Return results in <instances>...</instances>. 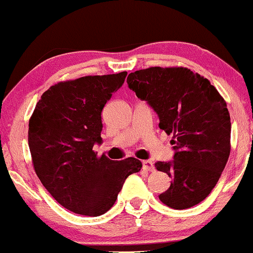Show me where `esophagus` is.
<instances>
[{"mask_svg": "<svg viewBox=\"0 0 253 253\" xmlns=\"http://www.w3.org/2000/svg\"><path fill=\"white\" fill-rule=\"evenodd\" d=\"M143 169L147 171H153L155 167H154V163L147 160V161H143Z\"/></svg>", "mask_w": 253, "mask_h": 253, "instance_id": "esophagus-1", "label": "esophagus"}]
</instances>
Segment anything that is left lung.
Returning a JSON list of instances; mask_svg holds the SVG:
<instances>
[{"mask_svg": "<svg viewBox=\"0 0 253 253\" xmlns=\"http://www.w3.org/2000/svg\"><path fill=\"white\" fill-rule=\"evenodd\" d=\"M127 86L159 116L160 129L173 133L174 157L157 161L171 177L159 199L174 210L195 206L209 197L231 150V118L211 83L185 67H150L130 73Z\"/></svg>", "mask_w": 253, "mask_h": 253, "instance_id": "1", "label": "left lung"}]
</instances>
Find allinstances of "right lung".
I'll list each match as a JSON object with an SVG mask.
<instances>
[{"label":"right lung","instance_id":"right-lung-1","mask_svg":"<svg viewBox=\"0 0 253 253\" xmlns=\"http://www.w3.org/2000/svg\"><path fill=\"white\" fill-rule=\"evenodd\" d=\"M126 74L87 76L50 86L29 120L35 173L49 194L77 214L108 212L126 177L142 168L135 157L112 161L92 150L103 141V108Z\"/></svg>","mask_w":253,"mask_h":253}]
</instances>
